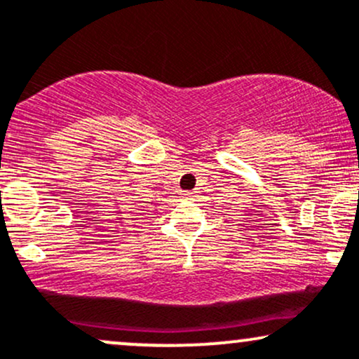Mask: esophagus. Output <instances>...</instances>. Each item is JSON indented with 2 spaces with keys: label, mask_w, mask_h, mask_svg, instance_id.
<instances>
[{
  "label": "esophagus",
  "mask_w": 359,
  "mask_h": 359,
  "mask_svg": "<svg viewBox=\"0 0 359 359\" xmlns=\"http://www.w3.org/2000/svg\"><path fill=\"white\" fill-rule=\"evenodd\" d=\"M185 196H187L189 198H191V197H194V194H192V192H187V194H185Z\"/></svg>",
  "instance_id": "esophagus-1"
}]
</instances>
